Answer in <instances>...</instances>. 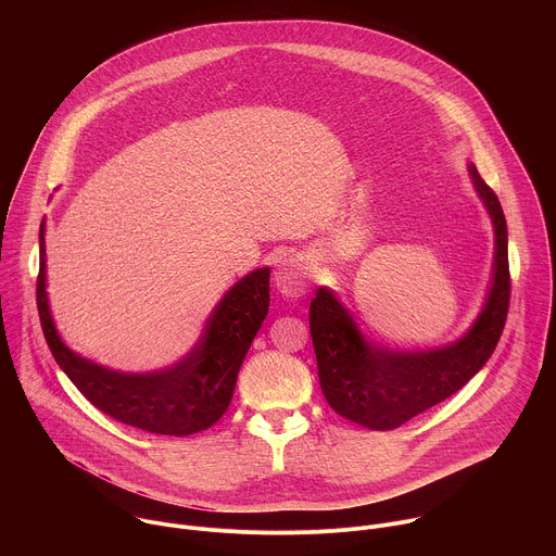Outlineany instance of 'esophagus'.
Listing matches in <instances>:
<instances>
[{"label":"esophagus","mask_w":556,"mask_h":556,"mask_svg":"<svg viewBox=\"0 0 556 556\" xmlns=\"http://www.w3.org/2000/svg\"><path fill=\"white\" fill-rule=\"evenodd\" d=\"M275 286L283 296L296 299L307 292V279L303 266L296 257H283V262L275 270Z\"/></svg>","instance_id":"34e87169"}]
</instances>
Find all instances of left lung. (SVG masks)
Returning <instances> with one entry per match:
<instances>
[{
	"instance_id": "1",
	"label": "left lung",
	"mask_w": 556,
	"mask_h": 556,
	"mask_svg": "<svg viewBox=\"0 0 556 556\" xmlns=\"http://www.w3.org/2000/svg\"><path fill=\"white\" fill-rule=\"evenodd\" d=\"M468 176L491 215L495 253L484 305L462 339L427 350H393L367 341L330 288L321 286L309 303V334L326 401L361 427L395 429L446 401L497 348L510 301L508 228L497 195L472 163Z\"/></svg>"
}]
</instances>
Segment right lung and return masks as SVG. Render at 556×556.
<instances>
[{"mask_svg": "<svg viewBox=\"0 0 556 556\" xmlns=\"http://www.w3.org/2000/svg\"><path fill=\"white\" fill-rule=\"evenodd\" d=\"M46 219L39 228L37 307L56 365L103 414L157 435H191L213 427L230 405L237 374L270 305V268L237 281L215 305L202 337L169 367L118 371L72 352L59 337L46 292Z\"/></svg>", "mask_w": 556, "mask_h": 556, "instance_id": "right-lung-1", "label": "right lung"}]
</instances>
